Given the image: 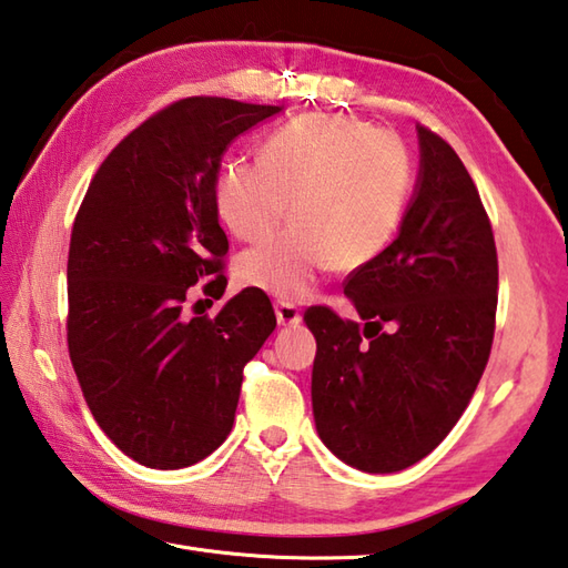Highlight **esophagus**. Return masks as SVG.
<instances>
[{
    "label": "esophagus",
    "instance_id": "1",
    "mask_svg": "<svg viewBox=\"0 0 568 568\" xmlns=\"http://www.w3.org/2000/svg\"><path fill=\"white\" fill-rule=\"evenodd\" d=\"M274 314L276 321H280V326H298L301 323V311L292 304H276Z\"/></svg>",
    "mask_w": 568,
    "mask_h": 568
}]
</instances>
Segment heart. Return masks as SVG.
Instances as JSON below:
<instances>
[{"label":"heart","mask_w":568,"mask_h":568,"mask_svg":"<svg viewBox=\"0 0 568 568\" xmlns=\"http://www.w3.org/2000/svg\"><path fill=\"white\" fill-rule=\"evenodd\" d=\"M412 181L395 134L341 114H308L276 130L260 161L233 159L215 181V211L237 240H262L288 213L294 227L240 254L237 280L298 301L318 276L355 272L389 247Z\"/></svg>","instance_id":"b5f03b06"}]
</instances>
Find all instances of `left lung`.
<instances>
[{"label":"left lung","instance_id":"8db88e82","mask_svg":"<svg viewBox=\"0 0 568 568\" xmlns=\"http://www.w3.org/2000/svg\"><path fill=\"white\" fill-rule=\"evenodd\" d=\"M416 136L419 173L397 237L345 284L365 326L326 306L304 314L316 338V432L333 456L365 473L404 470L444 442L478 387L495 333L488 213L454 149L419 124Z\"/></svg>","mask_w":568,"mask_h":568}]
</instances>
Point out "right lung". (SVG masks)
Here are the masks:
<instances>
[{"instance_id":"right-lung-1","label":"right lung","mask_w":568,"mask_h":568,"mask_svg":"<svg viewBox=\"0 0 568 568\" xmlns=\"http://www.w3.org/2000/svg\"><path fill=\"white\" fill-rule=\"evenodd\" d=\"M282 108L173 102L102 161L68 252V351L88 407L122 454L159 470L211 456L235 422L242 369L276 328L242 288L215 318L183 316L189 288L223 296L215 211L223 154Z\"/></svg>"}]
</instances>
